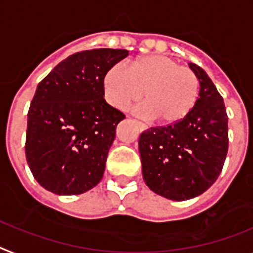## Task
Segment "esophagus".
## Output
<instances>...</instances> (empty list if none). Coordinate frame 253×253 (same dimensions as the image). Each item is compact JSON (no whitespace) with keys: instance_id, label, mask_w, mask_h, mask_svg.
<instances>
[{"instance_id":"esophagus-1","label":"esophagus","mask_w":253,"mask_h":253,"mask_svg":"<svg viewBox=\"0 0 253 253\" xmlns=\"http://www.w3.org/2000/svg\"><path fill=\"white\" fill-rule=\"evenodd\" d=\"M135 122H136V125H137V127H139L140 131H145L146 130V126L144 125L143 122H139V121H135Z\"/></svg>"}]
</instances>
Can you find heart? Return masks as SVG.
I'll use <instances>...</instances> for the list:
<instances>
[{"label":"heart","mask_w":253,"mask_h":253,"mask_svg":"<svg viewBox=\"0 0 253 253\" xmlns=\"http://www.w3.org/2000/svg\"><path fill=\"white\" fill-rule=\"evenodd\" d=\"M105 97L113 107L126 109L141 99L144 114L162 126H175L194 109L199 94L197 74L173 59L146 55L127 69L114 65L104 77Z\"/></svg>","instance_id":"obj_1"}]
</instances>
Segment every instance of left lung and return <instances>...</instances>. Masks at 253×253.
Segmentation results:
<instances>
[{
	"label": "left lung",
	"mask_w": 253,
	"mask_h": 253,
	"mask_svg": "<svg viewBox=\"0 0 253 253\" xmlns=\"http://www.w3.org/2000/svg\"><path fill=\"white\" fill-rule=\"evenodd\" d=\"M199 97L186 120L175 126L150 127L140 135L143 179L150 190L172 201L205 193L217 180L228 153V116L221 95L198 65Z\"/></svg>",
	"instance_id": "8db88e82"
}]
</instances>
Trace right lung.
<instances>
[{"mask_svg": "<svg viewBox=\"0 0 253 253\" xmlns=\"http://www.w3.org/2000/svg\"><path fill=\"white\" fill-rule=\"evenodd\" d=\"M127 55L121 48L77 52L38 84L28 112L25 157L48 192L82 194L103 179L116 127L125 118L104 99V77Z\"/></svg>", "mask_w": 253, "mask_h": 253, "instance_id": "1", "label": "right lung"}]
</instances>
